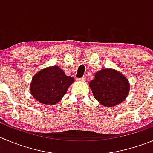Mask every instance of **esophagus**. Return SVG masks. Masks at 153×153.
Returning a JSON list of instances; mask_svg holds the SVG:
<instances>
[{
    "label": "esophagus",
    "mask_w": 153,
    "mask_h": 153,
    "mask_svg": "<svg viewBox=\"0 0 153 153\" xmlns=\"http://www.w3.org/2000/svg\"><path fill=\"white\" fill-rule=\"evenodd\" d=\"M78 80H79V81H85V80H86V77H82V78H78Z\"/></svg>",
    "instance_id": "obj_1"
}]
</instances>
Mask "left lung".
<instances>
[{
    "label": "left lung",
    "mask_w": 153,
    "mask_h": 153,
    "mask_svg": "<svg viewBox=\"0 0 153 153\" xmlns=\"http://www.w3.org/2000/svg\"><path fill=\"white\" fill-rule=\"evenodd\" d=\"M89 86L94 98L102 105L112 107L123 102L130 91L128 80L112 68H104L96 72Z\"/></svg>",
    "instance_id": "left-lung-1"
}]
</instances>
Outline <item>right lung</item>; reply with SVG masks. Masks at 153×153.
<instances>
[{
    "label": "right lung",
    "mask_w": 153,
    "mask_h": 153,
    "mask_svg": "<svg viewBox=\"0 0 153 153\" xmlns=\"http://www.w3.org/2000/svg\"><path fill=\"white\" fill-rule=\"evenodd\" d=\"M75 79L65 75L58 65L47 67L32 78L30 91L37 101L45 105H54L62 100Z\"/></svg>",
    "instance_id": "1"
}]
</instances>
